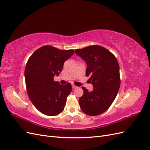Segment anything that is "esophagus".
Listing matches in <instances>:
<instances>
[{
    "label": "esophagus",
    "instance_id": "esophagus-1",
    "mask_svg": "<svg viewBox=\"0 0 150 150\" xmlns=\"http://www.w3.org/2000/svg\"><path fill=\"white\" fill-rule=\"evenodd\" d=\"M72 89H76L77 88V86H75L74 84H72Z\"/></svg>",
    "mask_w": 150,
    "mask_h": 150
}]
</instances>
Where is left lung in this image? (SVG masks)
Masks as SVG:
<instances>
[{"label":"left lung","mask_w":150,"mask_h":150,"mask_svg":"<svg viewBox=\"0 0 150 150\" xmlns=\"http://www.w3.org/2000/svg\"><path fill=\"white\" fill-rule=\"evenodd\" d=\"M75 52L87 64L86 76L90 77L94 88L90 92L82 88L84 94L79 99L81 109L89 116L101 115L110 107L119 91L118 62L114 54L98 45L75 49Z\"/></svg>","instance_id":"8db88e82"}]
</instances>
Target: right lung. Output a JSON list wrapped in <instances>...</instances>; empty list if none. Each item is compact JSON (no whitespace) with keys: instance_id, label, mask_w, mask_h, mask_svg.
Wrapping results in <instances>:
<instances>
[{"instance_id":"right-lung-1","label":"right lung","mask_w":150,"mask_h":150,"mask_svg":"<svg viewBox=\"0 0 150 150\" xmlns=\"http://www.w3.org/2000/svg\"><path fill=\"white\" fill-rule=\"evenodd\" d=\"M74 52L72 49L61 50L48 45L36 50L27 62V92L32 103L45 115L56 116L64 110L72 86L69 83L60 84L54 77L61 73L64 62Z\"/></svg>"}]
</instances>
